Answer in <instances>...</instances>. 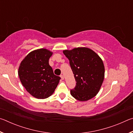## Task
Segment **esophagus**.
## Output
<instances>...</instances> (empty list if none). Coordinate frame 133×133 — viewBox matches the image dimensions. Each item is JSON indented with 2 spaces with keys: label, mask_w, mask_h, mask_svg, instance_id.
I'll return each mask as SVG.
<instances>
[{
  "label": "esophagus",
  "mask_w": 133,
  "mask_h": 133,
  "mask_svg": "<svg viewBox=\"0 0 133 133\" xmlns=\"http://www.w3.org/2000/svg\"><path fill=\"white\" fill-rule=\"evenodd\" d=\"M60 77H61L62 80H64V77L63 75H60Z\"/></svg>",
  "instance_id": "34e87169"
}]
</instances>
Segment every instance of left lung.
Here are the masks:
<instances>
[{"label": "left lung", "instance_id": "obj_1", "mask_svg": "<svg viewBox=\"0 0 133 133\" xmlns=\"http://www.w3.org/2000/svg\"><path fill=\"white\" fill-rule=\"evenodd\" d=\"M69 60L76 85L71 95L81 102L87 101L98 93L104 78L102 58L91 49L77 48L63 51Z\"/></svg>", "mask_w": 133, "mask_h": 133}]
</instances>
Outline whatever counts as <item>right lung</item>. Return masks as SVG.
Instances as JSON below:
<instances>
[{"label": "right lung", "mask_w": 133, "mask_h": 133, "mask_svg": "<svg viewBox=\"0 0 133 133\" xmlns=\"http://www.w3.org/2000/svg\"><path fill=\"white\" fill-rule=\"evenodd\" d=\"M52 54L46 49L33 50L19 66L18 75L22 85L36 98L44 99L52 95L61 78L54 75L49 64Z\"/></svg>", "instance_id": "obj_1"}]
</instances>
